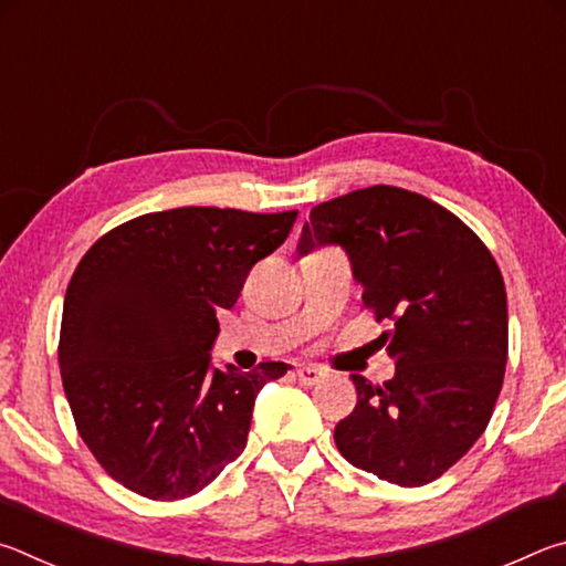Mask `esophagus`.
<instances>
[{
	"instance_id": "obj_1",
	"label": "esophagus",
	"mask_w": 566,
	"mask_h": 566,
	"mask_svg": "<svg viewBox=\"0 0 566 566\" xmlns=\"http://www.w3.org/2000/svg\"><path fill=\"white\" fill-rule=\"evenodd\" d=\"M295 378H298L301 385H308V388H313V385H318L323 380V373L318 368H311V365H301V368L295 370Z\"/></svg>"
}]
</instances>
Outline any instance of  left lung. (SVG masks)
<instances>
[{
    "label": "left lung",
    "instance_id": "8db88e82",
    "mask_svg": "<svg viewBox=\"0 0 566 566\" xmlns=\"http://www.w3.org/2000/svg\"><path fill=\"white\" fill-rule=\"evenodd\" d=\"M340 245L395 375H353L358 405L335 428L355 468L400 488L438 480L488 428L507 363V293L492 253L448 208L398 186L315 206L298 253Z\"/></svg>",
    "mask_w": 566,
    "mask_h": 566
}]
</instances>
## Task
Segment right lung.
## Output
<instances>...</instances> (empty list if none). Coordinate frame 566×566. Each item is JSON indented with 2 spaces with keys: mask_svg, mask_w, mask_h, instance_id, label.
<instances>
[{
  "mask_svg": "<svg viewBox=\"0 0 566 566\" xmlns=\"http://www.w3.org/2000/svg\"><path fill=\"white\" fill-rule=\"evenodd\" d=\"M298 211L186 206L132 218L88 248L69 281L59 368L76 430L108 478L184 500L243 452L255 395L291 365L211 368L218 308Z\"/></svg>",
  "mask_w": 566,
  "mask_h": 566,
  "instance_id": "1",
  "label": "right lung"
}]
</instances>
